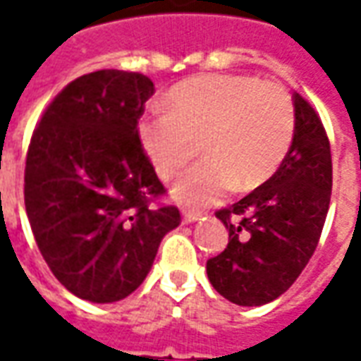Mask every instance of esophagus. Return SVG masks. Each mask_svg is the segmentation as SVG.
<instances>
[{"label":"esophagus","mask_w":361,"mask_h":361,"mask_svg":"<svg viewBox=\"0 0 361 361\" xmlns=\"http://www.w3.org/2000/svg\"><path fill=\"white\" fill-rule=\"evenodd\" d=\"M201 216H203V212H199V211H183V222H185V224L197 222V220H201Z\"/></svg>","instance_id":"34e87169"}]
</instances>
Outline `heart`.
<instances>
[{"label": "heart", "instance_id": "heart-1", "mask_svg": "<svg viewBox=\"0 0 361 361\" xmlns=\"http://www.w3.org/2000/svg\"><path fill=\"white\" fill-rule=\"evenodd\" d=\"M294 129L290 94L250 75L188 79L170 90L168 110L147 114L137 126L142 150L166 181L193 162L201 142L207 160L173 185V197L188 207L265 183L284 162Z\"/></svg>", "mask_w": 361, "mask_h": 361}]
</instances>
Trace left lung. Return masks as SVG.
<instances>
[{"instance_id":"obj_1","label":"left lung","mask_w":361,"mask_h":361,"mask_svg":"<svg viewBox=\"0 0 361 361\" xmlns=\"http://www.w3.org/2000/svg\"><path fill=\"white\" fill-rule=\"evenodd\" d=\"M295 129L284 162L250 195L216 211L228 245L207 261L214 290L238 305H263L286 292L310 263L325 226L333 158L315 108L294 92Z\"/></svg>"}]
</instances>
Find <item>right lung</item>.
<instances>
[{"label": "right lung", "mask_w": 361, "mask_h": 361, "mask_svg": "<svg viewBox=\"0 0 361 361\" xmlns=\"http://www.w3.org/2000/svg\"><path fill=\"white\" fill-rule=\"evenodd\" d=\"M147 75L100 69L77 77L32 131L25 207L54 276L77 298L123 300L141 286L166 232L180 226L139 141Z\"/></svg>", "instance_id": "1"}]
</instances>
